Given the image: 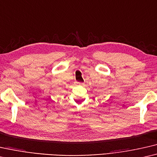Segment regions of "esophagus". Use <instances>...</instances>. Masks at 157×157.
<instances>
[{
	"instance_id": "esophagus-1",
	"label": "esophagus",
	"mask_w": 157,
	"mask_h": 157,
	"mask_svg": "<svg viewBox=\"0 0 157 157\" xmlns=\"http://www.w3.org/2000/svg\"><path fill=\"white\" fill-rule=\"evenodd\" d=\"M80 83H79V82H77V81H76L75 82V84H79Z\"/></svg>"
}]
</instances>
